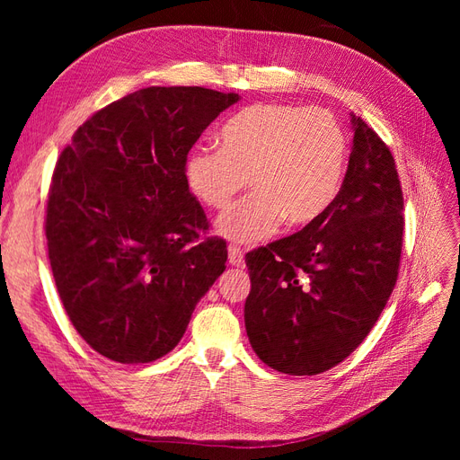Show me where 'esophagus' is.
<instances>
[{
	"mask_svg": "<svg viewBox=\"0 0 460 460\" xmlns=\"http://www.w3.org/2000/svg\"><path fill=\"white\" fill-rule=\"evenodd\" d=\"M228 259H230V264H234V267H242V264H243V252L240 247L230 245L228 247Z\"/></svg>",
	"mask_w": 460,
	"mask_h": 460,
	"instance_id": "1",
	"label": "esophagus"
}]
</instances>
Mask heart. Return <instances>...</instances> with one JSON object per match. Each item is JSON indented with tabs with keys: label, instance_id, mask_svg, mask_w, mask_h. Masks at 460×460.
I'll return each instance as SVG.
<instances>
[{
	"label": "heart",
	"instance_id": "obj_1",
	"mask_svg": "<svg viewBox=\"0 0 460 460\" xmlns=\"http://www.w3.org/2000/svg\"><path fill=\"white\" fill-rule=\"evenodd\" d=\"M220 137L222 147L199 146L190 153L186 178L211 208H225L249 178L255 191L217 220L225 238L259 242L284 218L288 226H305L336 199L349 146L330 111L259 103L230 119Z\"/></svg>",
	"mask_w": 460,
	"mask_h": 460
}]
</instances>
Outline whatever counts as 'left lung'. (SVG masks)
Segmentation results:
<instances>
[{"label":"left lung","mask_w":460,"mask_h":460,"mask_svg":"<svg viewBox=\"0 0 460 460\" xmlns=\"http://www.w3.org/2000/svg\"><path fill=\"white\" fill-rule=\"evenodd\" d=\"M353 147L336 199L303 230L245 255V330L270 368L313 376L363 343L392 296L402 191L392 151L351 115Z\"/></svg>","instance_id":"obj_1"}]
</instances>
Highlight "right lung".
I'll list each match as a JSON object with an SVG mask.
<instances>
[{
	"label": "right lung",
	"mask_w": 460,
	"mask_h": 460,
	"mask_svg": "<svg viewBox=\"0 0 460 460\" xmlns=\"http://www.w3.org/2000/svg\"><path fill=\"white\" fill-rule=\"evenodd\" d=\"M240 100L151 86L97 111L55 164L46 238L63 307L84 341L122 365L157 360L225 272L228 249L186 178L191 146Z\"/></svg>",
	"instance_id": "1"
}]
</instances>
